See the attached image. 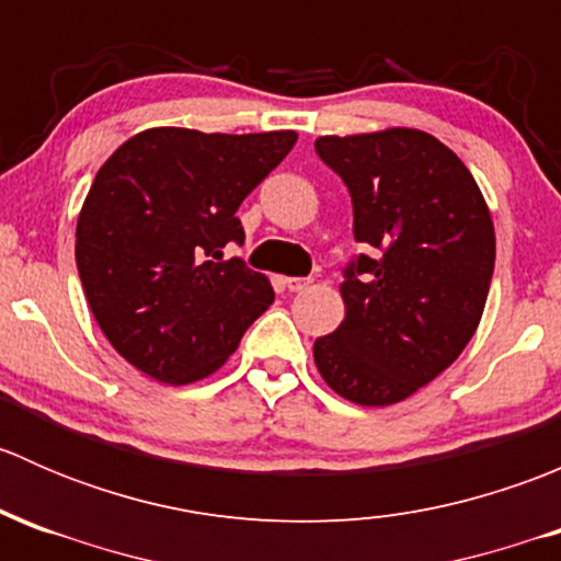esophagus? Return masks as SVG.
Returning <instances> with one entry per match:
<instances>
[{
	"label": "esophagus",
	"instance_id": "esophagus-1",
	"mask_svg": "<svg viewBox=\"0 0 561 561\" xmlns=\"http://www.w3.org/2000/svg\"><path fill=\"white\" fill-rule=\"evenodd\" d=\"M282 285H285L290 293H301V290H307L312 282L301 279V276H285V279H282Z\"/></svg>",
	"mask_w": 561,
	"mask_h": 561
}]
</instances>
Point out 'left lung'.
Listing matches in <instances>:
<instances>
[{
	"instance_id": "left-lung-1",
	"label": "left lung",
	"mask_w": 561,
	"mask_h": 561,
	"mask_svg": "<svg viewBox=\"0 0 561 561\" xmlns=\"http://www.w3.org/2000/svg\"><path fill=\"white\" fill-rule=\"evenodd\" d=\"M314 149L347 184L355 241L377 249L344 271V320L314 342L317 371L353 404H396L478 331L496 254L491 211L467 165L423 129L322 135Z\"/></svg>"
}]
</instances>
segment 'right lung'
I'll return each instance as SVG.
<instances>
[{"label":"right lung","instance_id":"right-lung-1","mask_svg":"<svg viewBox=\"0 0 561 561\" xmlns=\"http://www.w3.org/2000/svg\"><path fill=\"white\" fill-rule=\"evenodd\" d=\"M293 129L151 127L92 181L76 263L94 320L124 360L168 386L214 375L274 304L268 276L222 257L244 241L241 201L296 146Z\"/></svg>","mask_w":561,"mask_h":561}]
</instances>
